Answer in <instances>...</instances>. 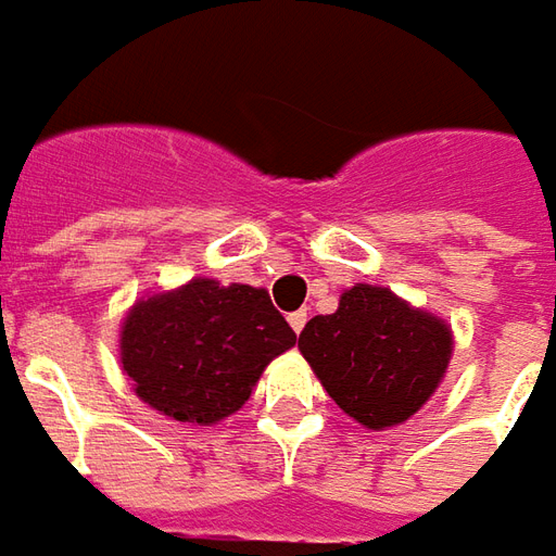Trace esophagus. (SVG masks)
<instances>
[{"mask_svg": "<svg viewBox=\"0 0 556 556\" xmlns=\"http://www.w3.org/2000/svg\"><path fill=\"white\" fill-rule=\"evenodd\" d=\"M289 325H291V331H294V333L304 331V325H306V313H304V309H298V313H291V316H289Z\"/></svg>", "mask_w": 556, "mask_h": 556, "instance_id": "34e87169", "label": "esophagus"}]
</instances>
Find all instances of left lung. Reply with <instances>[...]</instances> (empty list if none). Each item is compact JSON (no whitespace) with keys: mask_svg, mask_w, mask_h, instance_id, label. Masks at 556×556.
Listing matches in <instances>:
<instances>
[{"mask_svg":"<svg viewBox=\"0 0 556 556\" xmlns=\"http://www.w3.org/2000/svg\"><path fill=\"white\" fill-rule=\"evenodd\" d=\"M301 355L349 418L370 430L413 418L452 361V328L391 289L358 282L331 316L306 321Z\"/></svg>","mask_w":556,"mask_h":556,"instance_id":"1","label":"left lung"}]
</instances>
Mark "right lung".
<instances>
[{"mask_svg": "<svg viewBox=\"0 0 556 556\" xmlns=\"http://www.w3.org/2000/svg\"><path fill=\"white\" fill-rule=\"evenodd\" d=\"M294 343L298 333L265 289L195 277L131 306L119 361L156 413L216 425L238 413L267 364Z\"/></svg>", "mask_w": 556, "mask_h": 556, "instance_id": "1", "label": "right lung"}]
</instances>
